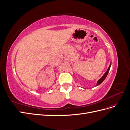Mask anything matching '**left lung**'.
Wrapping results in <instances>:
<instances>
[{"mask_svg": "<svg viewBox=\"0 0 130 130\" xmlns=\"http://www.w3.org/2000/svg\"><path fill=\"white\" fill-rule=\"evenodd\" d=\"M111 64H110V65H109V67H108L107 70V71H106V72L104 74V75L103 76V77H102L101 78H100V79L98 81L97 84H96V86H98V85H99L100 84H101L102 83V82H103L104 81V80L105 79V78L106 77V76H107V74H108V72H109V69H110V67H111Z\"/></svg>", "mask_w": 130, "mask_h": 130, "instance_id": "8db88e82", "label": "left lung"}]
</instances>
